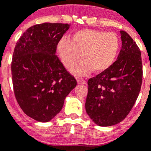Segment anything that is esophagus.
I'll list each match as a JSON object with an SVG mask.
<instances>
[{
  "instance_id": "esophagus-1",
  "label": "esophagus",
  "mask_w": 151,
  "mask_h": 151,
  "mask_svg": "<svg viewBox=\"0 0 151 151\" xmlns=\"http://www.w3.org/2000/svg\"><path fill=\"white\" fill-rule=\"evenodd\" d=\"M77 82L78 84H82V85H85L86 84V81L83 78H77Z\"/></svg>"
}]
</instances>
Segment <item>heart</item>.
<instances>
[{
    "label": "heart",
    "mask_w": 151,
    "mask_h": 151,
    "mask_svg": "<svg viewBox=\"0 0 151 151\" xmlns=\"http://www.w3.org/2000/svg\"><path fill=\"white\" fill-rule=\"evenodd\" d=\"M119 47L116 34L94 29L78 31L70 41L64 38L57 45L61 60L69 69L82 56L84 60L72 69L73 73L80 76L88 74L93 69L97 73L107 69L116 60Z\"/></svg>",
    "instance_id": "heart-1"
}]
</instances>
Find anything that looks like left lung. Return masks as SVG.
Segmentation results:
<instances>
[{
	"label": "left lung",
	"instance_id": "obj_1",
	"mask_svg": "<svg viewBox=\"0 0 151 151\" xmlns=\"http://www.w3.org/2000/svg\"><path fill=\"white\" fill-rule=\"evenodd\" d=\"M122 48L107 69L88 81L85 110L100 126L122 122L138 98L142 83V61L139 47L131 36L120 31Z\"/></svg>",
	"mask_w": 151,
	"mask_h": 151
}]
</instances>
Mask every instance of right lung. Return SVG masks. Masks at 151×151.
I'll return each instance as SVG.
<instances>
[{
	"instance_id": "obj_1",
	"label": "right lung",
	"mask_w": 151,
	"mask_h": 151,
	"mask_svg": "<svg viewBox=\"0 0 151 151\" xmlns=\"http://www.w3.org/2000/svg\"><path fill=\"white\" fill-rule=\"evenodd\" d=\"M69 24L35 25L16 45L11 63L16 99L29 117L49 122L62 110L64 100L77 85L56 55Z\"/></svg>"
}]
</instances>
